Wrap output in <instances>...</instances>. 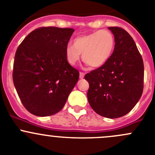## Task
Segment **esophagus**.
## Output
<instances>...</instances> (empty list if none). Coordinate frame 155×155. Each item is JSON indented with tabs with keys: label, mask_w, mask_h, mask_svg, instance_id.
Returning <instances> with one entry per match:
<instances>
[{
	"label": "esophagus",
	"mask_w": 155,
	"mask_h": 155,
	"mask_svg": "<svg viewBox=\"0 0 155 155\" xmlns=\"http://www.w3.org/2000/svg\"><path fill=\"white\" fill-rule=\"evenodd\" d=\"M84 76H85V73H82V72H80V73H79V78H80V79H83Z\"/></svg>",
	"instance_id": "1"
}]
</instances>
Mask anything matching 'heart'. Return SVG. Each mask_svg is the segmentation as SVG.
I'll list each match as a JSON object with an SVG mask.
<instances>
[{
    "label": "heart",
    "mask_w": 155,
    "mask_h": 155,
    "mask_svg": "<svg viewBox=\"0 0 155 155\" xmlns=\"http://www.w3.org/2000/svg\"><path fill=\"white\" fill-rule=\"evenodd\" d=\"M115 40L112 34L103 30L78 37L73 46L68 45L65 50L67 61L70 65H76L82 54V60L91 68L104 65L110 57Z\"/></svg>",
    "instance_id": "b5f03b06"
}]
</instances>
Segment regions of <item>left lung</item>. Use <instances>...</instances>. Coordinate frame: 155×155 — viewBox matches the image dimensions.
<instances>
[{
	"instance_id": "obj_1",
	"label": "left lung",
	"mask_w": 155,
	"mask_h": 155,
	"mask_svg": "<svg viewBox=\"0 0 155 155\" xmlns=\"http://www.w3.org/2000/svg\"><path fill=\"white\" fill-rule=\"evenodd\" d=\"M115 47L107 61L85 76L87 97L93 110L109 118L130 112L142 96L144 81L143 58L132 37L124 29L109 27Z\"/></svg>"
}]
</instances>
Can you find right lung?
I'll use <instances>...</instances> for the list:
<instances>
[{
  "label": "right lung",
  "mask_w": 155,
  "mask_h": 155,
  "mask_svg": "<svg viewBox=\"0 0 155 155\" xmlns=\"http://www.w3.org/2000/svg\"><path fill=\"white\" fill-rule=\"evenodd\" d=\"M73 31L39 28L17 48L12 80L23 106L33 115L48 116L61 110L79 79V72L65 55Z\"/></svg>",
  "instance_id": "obj_1"
}]
</instances>
